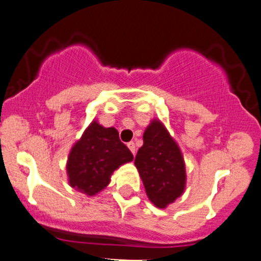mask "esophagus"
Here are the masks:
<instances>
[{
  "instance_id": "1",
  "label": "esophagus",
  "mask_w": 261,
  "mask_h": 261,
  "mask_svg": "<svg viewBox=\"0 0 261 261\" xmlns=\"http://www.w3.org/2000/svg\"><path fill=\"white\" fill-rule=\"evenodd\" d=\"M127 147H128V149H130V151L133 152L134 155H135V152H136V146H135V143H134V141H130V143L127 144Z\"/></svg>"
}]
</instances>
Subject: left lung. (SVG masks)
<instances>
[{
    "mask_svg": "<svg viewBox=\"0 0 261 261\" xmlns=\"http://www.w3.org/2000/svg\"><path fill=\"white\" fill-rule=\"evenodd\" d=\"M144 144L135 158L147 198L158 208H167L184 193L186 163L177 141L164 123L152 118L143 135Z\"/></svg>",
    "mask_w": 261,
    "mask_h": 261,
    "instance_id": "8db88e82",
    "label": "left lung"
}]
</instances>
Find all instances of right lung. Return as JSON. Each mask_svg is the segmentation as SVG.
<instances>
[{"label":"right lung","instance_id":"add662e5","mask_svg":"<svg viewBox=\"0 0 261 261\" xmlns=\"http://www.w3.org/2000/svg\"><path fill=\"white\" fill-rule=\"evenodd\" d=\"M133 159L130 150L120 141L118 131L93 120L68 155V183L81 193L93 197L109 186L116 169Z\"/></svg>","mask_w":261,"mask_h":261}]
</instances>
